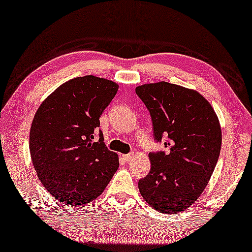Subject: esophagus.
<instances>
[{"mask_svg": "<svg viewBox=\"0 0 252 252\" xmlns=\"http://www.w3.org/2000/svg\"><path fill=\"white\" fill-rule=\"evenodd\" d=\"M134 156V154H130V155H122V158L126 160V161H130V160Z\"/></svg>", "mask_w": 252, "mask_h": 252, "instance_id": "1", "label": "esophagus"}]
</instances>
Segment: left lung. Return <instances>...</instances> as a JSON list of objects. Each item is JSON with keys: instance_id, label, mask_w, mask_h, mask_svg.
<instances>
[{"instance_id": "left-lung-1", "label": "left lung", "mask_w": 252, "mask_h": 252, "mask_svg": "<svg viewBox=\"0 0 252 252\" xmlns=\"http://www.w3.org/2000/svg\"><path fill=\"white\" fill-rule=\"evenodd\" d=\"M151 112L154 136L168 153H151V171L138 182L155 210L173 215L190 207L208 185L220 156L222 130L211 104L196 90L160 81L135 89Z\"/></svg>"}]
</instances>
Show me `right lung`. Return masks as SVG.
Returning a JSON list of instances; mask_svg holds the SVG:
<instances>
[{"label": "right lung", "mask_w": 252, "mask_h": 252, "mask_svg": "<svg viewBox=\"0 0 252 252\" xmlns=\"http://www.w3.org/2000/svg\"><path fill=\"white\" fill-rule=\"evenodd\" d=\"M119 85L84 76L60 85L42 101L31 123L29 148L37 178L45 189L69 206L95 200L119 168L103 134L93 142L99 117Z\"/></svg>", "instance_id": "1"}]
</instances>
